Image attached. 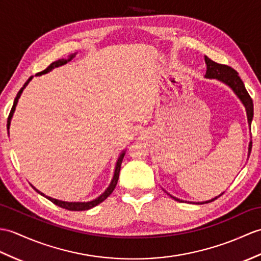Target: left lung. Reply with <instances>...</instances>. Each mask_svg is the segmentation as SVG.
<instances>
[{
  "label": "left lung",
  "instance_id": "left-lung-1",
  "mask_svg": "<svg viewBox=\"0 0 261 261\" xmlns=\"http://www.w3.org/2000/svg\"><path fill=\"white\" fill-rule=\"evenodd\" d=\"M204 61H205V64H207V71H205L204 77L205 79H216V80L225 83L226 86H228L230 89L233 91V93L238 96V99L241 101L242 105H244V107L246 108L248 124H249V126H251V121H252V118H253V103H252L250 95L248 94V92H247L244 82H242L240 76L238 75L237 71L233 70L232 68H230V66H228V65L217 63V62L213 61V60H210L208 57H204ZM250 151H251V141L249 143V147H248V156H249V154H250ZM222 193H221V195H222ZM168 195L170 196L171 198H173L175 201L184 202V200H181L179 198H175V197L171 196L170 193H168ZM221 195H219L218 197H215L211 200H207V201L191 202V203H197V204L209 203L211 201H214V200H216L217 198H219Z\"/></svg>",
  "mask_w": 261,
  "mask_h": 261
}]
</instances>
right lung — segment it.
Listing matches in <instances>:
<instances>
[{
    "mask_svg": "<svg viewBox=\"0 0 261 261\" xmlns=\"http://www.w3.org/2000/svg\"><path fill=\"white\" fill-rule=\"evenodd\" d=\"M75 56H76V53H73V54H70L68 59H60V60H58V61H54V62H52L50 65H48L47 68H46L44 71L39 72V73H36L35 75H36V76H41V75H43V74H46V73H48V72H51L54 68H59V66H62V65L66 64L68 62H70L71 60L73 59ZM32 77H33V76L29 77V80H28L25 83H24V86L21 88V90L19 91V92H17V94H16V96H15L14 103H13V107H12V109H11L10 116H9V119H8V130H10L11 120H12V117H13L14 111H15V108H16V105H17V102H19V99H20V96H21V94H22V92H23V90L27 88V86L29 84V82L32 80ZM124 154H125V151L123 150L122 152L120 153L119 158H118V160H117L116 168H114L113 177H112V180H111L110 185H109V187H108L107 189L105 190V192H102L101 195H100L98 198H95V199H93V200H91V201H62V200L54 199V198H51V197H47V196H45L43 192L39 191V190L36 189L35 187H33L32 185H31V186L34 188L36 192H39L41 196L45 197L46 199L50 200V201H52L54 204L59 205V207L64 208V209H68V210H71V211H83V210H89V209H91V208L95 207V205H98V204H99V203H101L102 201H105V200H106L109 196H110L111 193H112V191L114 190V188H116L117 182H118L119 173H120V169H121V163H122V160H123V156H124Z\"/></svg>",
    "mask_w": 261,
    "mask_h": 261,
    "instance_id": "1",
    "label": "right lung"
}]
</instances>
